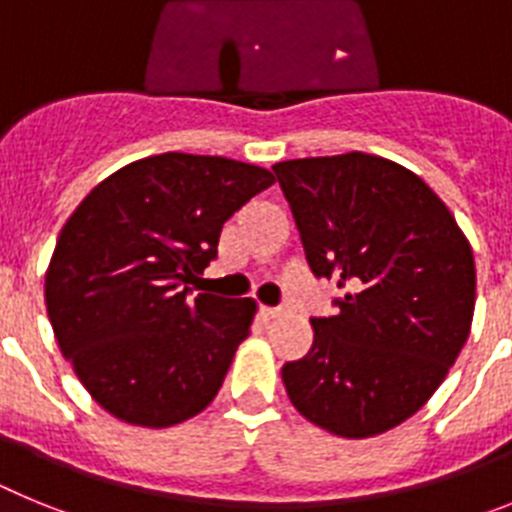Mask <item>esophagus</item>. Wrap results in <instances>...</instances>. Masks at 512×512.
<instances>
[{
    "label": "esophagus",
    "instance_id": "34e87169",
    "mask_svg": "<svg viewBox=\"0 0 512 512\" xmlns=\"http://www.w3.org/2000/svg\"><path fill=\"white\" fill-rule=\"evenodd\" d=\"M261 312H264V318L274 320V318H282L287 310H284V307H261Z\"/></svg>",
    "mask_w": 512,
    "mask_h": 512
}]
</instances>
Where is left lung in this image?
I'll return each mask as SVG.
<instances>
[{"label": "left lung", "mask_w": 512, "mask_h": 512, "mask_svg": "<svg viewBox=\"0 0 512 512\" xmlns=\"http://www.w3.org/2000/svg\"><path fill=\"white\" fill-rule=\"evenodd\" d=\"M315 277L338 279V315L312 318L307 356L282 379L297 413L341 438H372L431 400L467 343L472 246L405 166L372 153L271 166Z\"/></svg>", "instance_id": "obj_1"}]
</instances>
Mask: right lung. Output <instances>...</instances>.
<instances>
[{
    "mask_svg": "<svg viewBox=\"0 0 512 512\" xmlns=\"http://www.w3.org/2000/svg\"><path fill=\"white\" fill-rule=\"evenodd\" d=\"M274 184L223 156L161 153L122 166L81 200L45 271L61 354L99 408L143 428L184 423L215 400L256 302L187 297L225 220Z\"/></svg>",
    "mask_w": 512,
    "mask_h": 512,
    "instance_id": "add662e5",
    "label": "right lung"
}]
</instances>
